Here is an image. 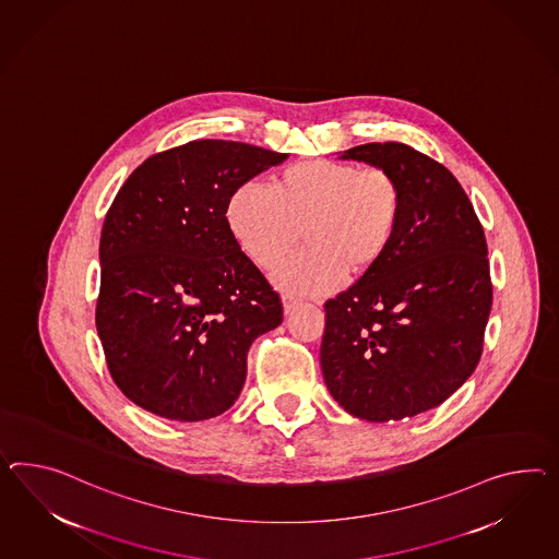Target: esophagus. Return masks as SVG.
<instances>
[{
  "mask_svg": "<svg viewBox=\"0 0 559 559\" xmlns=\"http://www.w3.org/2000/svg\"><path fill=\"white\" fill-rule=\"evenodd\" d=\"M296 306H298V300H296V298H289V296L284 298V312H286V316L292 314Z\"/></svg>",
  "mask_w": 559,
  "mask_h": 559,
  "instance_id": "34e87169",
  "label": "esophagus"
}]
</instances>
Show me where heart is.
Returning <instances> with one entry per match:
<instances>
[{
  "label": "heart",
  "mask_w": 559,
  "mask_h": 559,
  "mask_svg": "<svg viewBox=\"0 0 559 559\" xmlns=\"http://www.w3.org/2000/svg\"><path fill=\"white\" fill-rule=\"evenodd\" d=\"M403 194L379 168L312 159L286 168L273 188L245 182L230 192L225 218L247 258L272 270L300 243L308 249L273 273L289 294L326 296L374 272L400 233Z\"/></svg>",
  "instance_id": "1"
}]
</instances>
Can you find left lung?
Returning a JSON list of instances; mask_svg holds the SVG:
<instances>
[{"label":"left lung","instance_id":"1","mask_svg":"<svg viewBox=\"0 0 559 559\" xmlns=\"http://www.w3.org/2000/svg\"><path fill=\"white\" fill-rule=\"evenodd\" d=\"M338 158L391 174L403 213L383 263L324 304V383L358 419L414 417L480 360L492 306L485 230L452 173L409 145H357Z\"/></svg>","mask_w":559,"mask_h":559}]
</instances>
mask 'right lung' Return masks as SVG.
Segmentation results:
<instances>
[{"instance_id":"right-lung-1","label":"right lung","mask_w":559,"mask_h":559,"mask_svg":"<svg viewBox=\"0 0 559 559\" xmlns=\"http://www.w3.org/2000/svg\"><path fill=\"white\" fill-rule=\"evenodd\" d=\"M286 154L199 140L145 159L100 230L97 332L115 385L174 421L225 414L280 296L230 235V192Z\"/></svg>"}]
</instances>
